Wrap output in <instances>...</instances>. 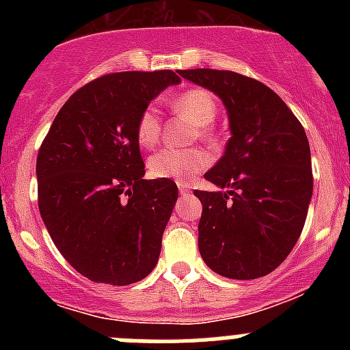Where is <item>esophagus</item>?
Instances as JSON below:
<instances>
[{"instance_id": "obj_1", "label": "esophagus", "mask_w": 350, "mask_h": 350, "mask_svg": "<svg viewBox=\"0 0 350 350\" xmlns=\"http://www.w3.org/2000/svg\"><path fill=\"white\" fill-rule=\"evenodd\" d=\"M178 191H180V194L191 193V184H187V182H178Z\"/></svg>"}]
</instances>
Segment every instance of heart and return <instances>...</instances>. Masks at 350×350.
<instances>
[{
  "label": "heart",
  "instance_id": "1",
  "mask_svg": "<svg viewBox=\"0 0 350 350\" xmlns=\"http://www.w3.org/2000/svg\"><path fill=\"white\" fill-rule=\"evenodd\" d=\"M173 110L191 120L200 128V135L210 138L208 126L217 116V103L205 89H189L180 92L172 100ZM137 140L142 147L152 148L161 138V117L156 105H147L140 112L137 120ZM208 154L202 148H163L152 154L147 161L148 173L154 178H168V180H189L194 175L206 168Z\"/></svg>",
  "mask_w": 350,
  "mask_h": 350
}]
</instances>
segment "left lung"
<instances>
[{
  "instance_id": "1",
  "label": "left lung",
  "mask_w": 350,
  "mask_h": 350,
  "mask_svg": "<svg viewBox=\"0 0 350 350\" xmlns=\"http://www.w3.org/2000/svg\"><path fill=\"white\" fill-rule=\"evenodd\" d=\"M224 103L231 138L205 173L219 191H194L203 205L198 247L206 267L237 280L265 277L301 234L314 178L301 122L277 92L234 71L180 70Z\"/></svg>"
}]
</instances>
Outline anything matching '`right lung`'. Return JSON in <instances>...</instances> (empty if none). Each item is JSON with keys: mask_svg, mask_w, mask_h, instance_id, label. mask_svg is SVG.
<instances>
[{"mask_svg": "<svg viewBox=\"0 0 350 350\" xmlns=\"http://www.w3.org/2000/svg\"><path fill=\"white\" fill-rule=\"evenodd\" d=\"M172 70L122 71L85 83L55 116L36 157L38 208L52 242L92 282L128 286L157 265L178 198L168 178L145 180L140 112Z\"/></svg>", "mask_w": 350, "mask_h": 350, "instance_id": "right-lung-1", "label": "right lung"}]
</instances>
